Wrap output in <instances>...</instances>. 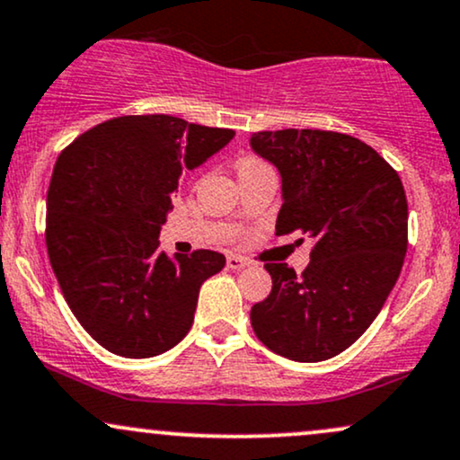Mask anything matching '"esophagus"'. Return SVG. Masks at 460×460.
Segmentation results:
<instances>
[{
  "label": "esophagus",
  "mask_w": 460,
  "mask_h": 460,
  "mask_svg": "<svg viewBox=\"0 0 460 460\" xmlns=\"http://www.w3.org/2000/svg\"><path fill=\"white\" fill-rule=\"evenodd\" d=\"M246 265H251V261L244 257H240V254H229V257H226V268L242 270V268H246Z\"/></svg>",
  "instance_id": "34e87169"
}]
</instances>
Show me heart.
Listing matches in <instances>:
<instances>
[{
    "instance_id": "b5f03b06",
    "label": "heart",
    "mask_w": 460,
    "mask_h": 460,
    "mask_svg": "<svg viewBox=\"0 0 460 460\" xmlns=\"http://www.w3.org/2000/svg\"><path fill=\"white\" fill-rule=\"evenodd\" d=\"M259 164H263L261 160H257V158H252V156H248V158H242V160H240V164H237V171H244V169H254V167H259Z\"/></svg>"
}]
</instances>
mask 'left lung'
<instances>
[{
	"label": "left lung",
	"mask_w": 460,
	"mask_h": 460,
	"mask_svg": "<svg viewBox=\"0 0 460 460\" xmlns=\"http://www.w3.org/2000/svg\"><path fill=\"white\" fill-rule=\"evenodd\" d=\"M251 147L283 180L276 235L313 240L302 276L265 263L272 291L251 308L252 330L283 358L330 359L367 332L396 285L407 252L405 188L373 147L342 132L265 130L251 135Z\"/></svg>",
	"instance_id": "left-lung-1"
}]
</instances>
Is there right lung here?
<instances>
[{
    "label": "right lung",
    "instance_id": "right-lung-1",
    "mask_svg": "<svg viewBox=\"0 0 460 460\" xmlns=\"http://www.w3.org/2000/svg\"><path fill=\"white\" fill-rule=\"evenodd\" d=\"M235 137L173 115H124L59 154L47 192V251L70 311L115 356L154 358L195 319L199 289L225 254L160 251L171 195Z\"/></svg>",
    "mask_w": 460,
    "mask_h": 460
}]
</instances>
